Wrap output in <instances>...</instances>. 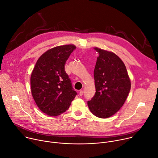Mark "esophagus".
<instances>
[{
  "label": "esophagus",
  "mask_w": 158,
  "mask_h": 158,
  "mask_svg": "<svg viewBox=\"0 0 158 158\" xmlns=\"http://www.w3.org/2000/svg\"><path fill=\"white\" fill-rule=\"evenodd\" d=\"M83 94H84V91L81 90V91H79V95H80V96H82Z\"/></svg>",
  "instance_id": "esophagus-1"
}]
</instances>
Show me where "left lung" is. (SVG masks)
<instances>
[{
	"label": "left lung",
	"mask_w": 158,
	"mask_h": 158,
	"mask_svg": "<svg viewBox=\"0 0 158 158\" xmlns=\"http://www.w3.org/2000/svg\"><path fill=\"white\" fill-rule=\"evenodd\" d=\"M94 49L99 53L94 70L96 93L88 105L94 115L107 118L123 105L131 82L126 67L118 56L97 47Z\"/></svg>",
	"instance_id": "obj_1"
}]
</instances>
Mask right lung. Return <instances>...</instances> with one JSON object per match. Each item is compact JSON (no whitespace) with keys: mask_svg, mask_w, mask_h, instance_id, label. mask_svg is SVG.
I'll list each match as a JSON object with an SVG mask.
<instances>
[{"mask_svg":"<svg viewBox=\"0 0 158 158\" xmlns=\"http://www.w3.org/2000/svg\"><path fill=\"white\" fill-rule=\"evenodd\" d=\"M76 48L69 44L47 50L39 57L32 71V96L39 109L47 115L55 117L65 112L77 94L64 68Z\"/></svg>","mask_w":158,"mask_h":158,"instance_id":"add662e5","label":"right lung"}]
</instances>
